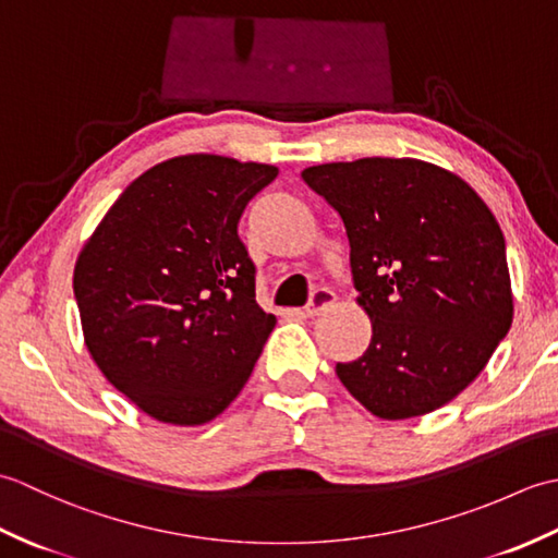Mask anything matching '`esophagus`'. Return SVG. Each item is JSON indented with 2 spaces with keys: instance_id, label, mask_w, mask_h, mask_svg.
Wrapping results in <instances>:
<instances>
[{
  "instance_id": "34e87169",
  "label": "esophagus",
  "mask_w": 558,
  "mask_h": 558,
  "mask_svg": "<svg viewBox=\"0 0 558 558\" xmlns=\"http://www.w3.org/2000/svg\"><path fill=\"white\" fill-rule=\"evenodd\" d=\"M336 304V292L328 288H318L314 290V294L310 298V304H306V316H318L322 312L330 310Z\"/></svg>"
}]
</instances>
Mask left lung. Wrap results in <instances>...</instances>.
Segmentation results:
<instances>
[{"label": "left lung", "instance_id": "1", "mask_svg": "<svg viewBox=\"0 0 558 558\" xmlns=\"http://www.w3.org/2000/svg\"><path fill=\"white\" fill-rule=\"evenodd\" d=\"M302 180L342 218L357 304L372 318L366 352L336 364L342 386L381 420L446 405L513 324L494 213L458 174L414 158L314 165Z\"/></svg>", "mask_w": 558, "mask_h": 558}]
</instances>
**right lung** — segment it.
<instances>
[{
	"label": "right lung",
	"instance_id": "right-lung-1",
	"mask_svg": "<svg viewBox=\"0 0 558 558\" xmlns=\"http://www.w3.org/2000/svg\"><path fill=\"white\" fill-rule=\"evenodd\" d=\"M276 165L177 156L129 184L83 244L74 294L105 378L148 417L198 426L254 372L276 316L236 234Z\"/></svg>",
	"mask_w": 558,
	"mask_h": 558
}]
</instances>
